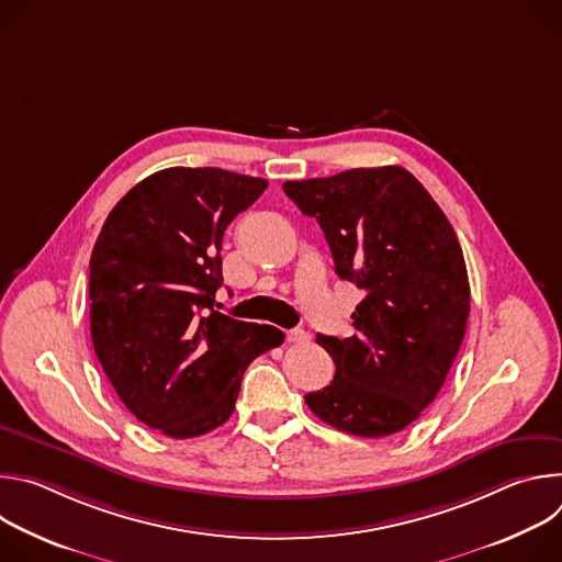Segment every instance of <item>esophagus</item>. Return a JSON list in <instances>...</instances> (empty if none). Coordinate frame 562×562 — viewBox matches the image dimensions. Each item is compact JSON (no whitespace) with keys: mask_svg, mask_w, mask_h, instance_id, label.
<instances>
[{"mask_svg":"<svg viewBox=\"0 0 562 562\" xmlns=\"http://www.w3.org/2000/svg\"><path fill=\"white\" fill-rule=\"evenodd\" d=\"M286 342H295V345L308 342V334L304 329H289L286 331Z\"/></svg>","mask_w":562,"mask_h":562,"instance_id":"esophagus-1","label":"esophagus"}]
</instances>
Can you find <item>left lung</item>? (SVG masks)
I'll return each mask as SVG.
<instances>
[{
	"label": "left lung",
	"mask_w": 562,
	"mask_h": 562,
	"mask_svg": "<svg viewBox=\"0 0 562 562\" xmlns=\"http://www.w3.org/2000/svg\"><path fill=\"white\" fill-rule=\"evenodd\" d=\"M282 189L325 231L336 273L364 291L351 338L317 336L336 375L306 393V405L360 438L403 431L434 403L464 338L469 280L456 231L403 167L351 169Z\"/></svg>",
	"instance_id": "8db88e82"
}]
</instances>
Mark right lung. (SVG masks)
<instances>
[{"mask_svg": "<svg viewBox=\"0 0 562 562\" xmlns=\"http://www.w3.org/2000/svg\"><path fill=\"white\" fill-rule=\"evenodd\" d=\"M267 180L173 167L135 184L91 254V338L126 409L169 438L224 425L247 367L284 342L213 308L222 235Z\"/></svg>", "mask_w": 562, "mask_h": 562, "instance_id": "add662e5", "label": "right lung"}]
</instances>
